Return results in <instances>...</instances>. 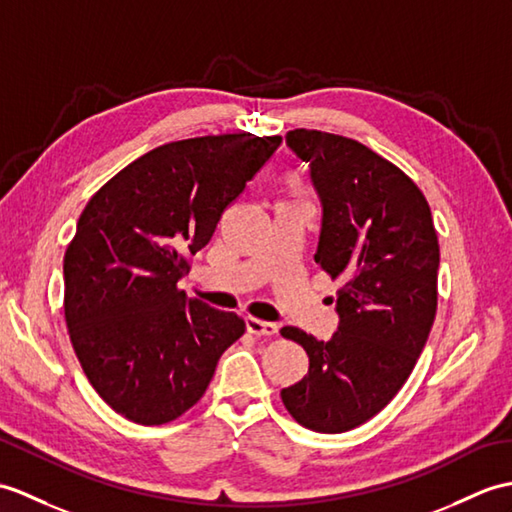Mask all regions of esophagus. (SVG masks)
I'll use <instances>...</instances> for the list:
<instances>
[{"label": "esophagus", "mask_w": 512, "mask_h": 512, "mask_svg": "<svg viewBox=\"0 0 512 512\" xmlns=\"http://www.w3.org/2000/svg\"><path fill=\"white\" fill-rule=\"evenodd\" d=\"M246 329L251 331L253 336H275L279 331L277 323H268V320H259V318H246Z\"/></svg>", "instance_id": "34e87169"}]
</instances>
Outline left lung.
<instances>
[{
  "instance_id": "8db88e82",
  "label": "left lung",
  "mask_w": 512,
  "mask_h": 512,
  "mask_svg": "<svg viewBox=\"0 0 512 512\" xmlns=\"http://www.w3.org/2000/svg\"><path fill=\"white\" fill-rule=\"evenodd\" d=\"M285 144L323 209L314 261L342 288L327 342L281 329L310 355L281 399L307 430L340 434L388 406L419 360L436 316L438 237L421 189L360 141L299 128Z\"/></svg>"
}]
</instances>
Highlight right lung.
Segmentation results:
<instances>
[{"instance_id":"add662e5","label":"right lung","mask_w":512,"mask_h":512,"mask_svg":"<svg viewBox=\"0 0 512 512\" xmlns=\"http://www.w3.org/2000/svg\"><path fill=\"white\" fill-rule=\"evenodd\" d=\"M279 146V135L251 133L172 141L126 165L80 213L63 261L65 320L82 371L124 419L181 417L244 334L240 316L176 283Z\"/></svg>"}]
</instances>
